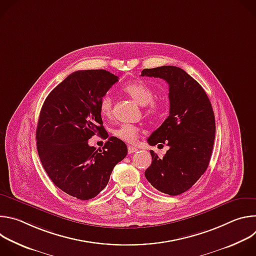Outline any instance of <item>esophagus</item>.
<instances>
[{
  "instance_id": "34e87169",
  "label": "esophagus",
  "mask_w": 256,
  "mask_h": 256,
  "mask_svg": "<svg viewBox=\"0 0 256 256\" xmlns=\"http://www.w3.org/2000/svg\"><path fill=\"white\" fill-rule=\"evenodd\" d=\"M136 151H138V148L132 147V146H128V154H132V153H134V152H136Z\"/></svg>"
}]
</instances>
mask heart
Instances as JSON below:
<instances>
[{
	"mask_svg": "<svg viewBox=\"0 0 256 256\" xmlns=\"http://www.w3.org/2000/svg\"><path fill=\"white\" fill-rule=\"evenodd\" d=\"M124 92L126 93L132 99L138 104L146 106V112L149 116H157L160 112L162 105L159 101L154 98V90L146 83L140 81L130 82L124 86ZM99 110L103 116L109 118L112 114V98L109 94H104L99 101ZM138 128L124 124H122L116 132V136L128 142H134L138 136Z\"/></svg>",
	"mask_w": 256,
	"mask_h": 256,
	"instance_id": "b5f03b06",
	"label": "heart"
}]
</instances>
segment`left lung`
<instances>
[{
    "label": "left lung",
    "instance_id": "left-lung-1",
    "mask_svg": "<svg viewBox=\"0 0 256 256\" xmlns=\"http://www.w3.org/2000/svg\"><path fill=\"white\" fill-rule=\"evenodd\" d=\"M140 76L165 80L169 85V116L148 138L151 146L167 144L160 158L153 150L144 176L159 192L178 196L188 190L206 172L214 146L216 122L202 87L186 70L174 66L144 68Z\"/></svg>",
    "mask_w": 256,
    "mask_h": 256
}]
</instances>
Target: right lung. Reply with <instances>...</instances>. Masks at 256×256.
Masks as SVG:
<instances>
[{"label":"right lung","mask_w":256,"mask_h":256,"mask_svg":"<svg viewBox=\"0 0 256 256\" xmlns=\"http://www.w3.org/2000/svg\"><path fill=\"white\" fill-rule=\"evenodd\" d=\"M118 81L105 70L74 72L42 107L36 128L40 161L54 184L78 200L98 196L128 154L126 144L116 136L109 138L102 150L88 144L95 134H105L99 101Z\"/></svg>","instance_id":"add662e5"}]
</instances>
